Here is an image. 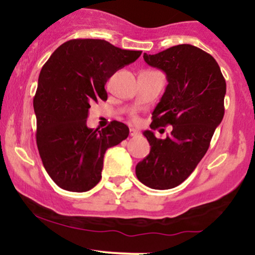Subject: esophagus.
Masks as SVG:
<instances>
[{"label": "esophagus", "instance_id": "esophagus-1", "mask_svg": "<svg viewBox=\"0 0 255 255\" xmlns=\"http://www.w3.org/2000/svg\"><path fill=\"white\" fill-rule=\"evenodd\" d=\"M129 134L130 136H137L140 134V131L136 129V128H130L129 129Z\"/></svg>", "mask_w": 255, "mask_h": 255}]
</instances>
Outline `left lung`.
<instances>
[{
    "mask_svg": "<svg viewBox=\"0 0 255 255\" xmlns=\"http://www.w3.org/2000/svg\"><path fill=\"white\" fill-rule=\"evenodd\" d=\"M151 67L166 74L168 86L152 113L151 129L172 126L170 135H144L150 154L137 163V180L153 189L177 187L197 168L209 150L224 116L227 84L211 55L189 44L171 46L156 55L144 54Z\"/></svg>",
    "mask_w": 255,
    "mask_h": 255,
    "instance_id": "obj_1",
    "label": "left lung"
}]
</instances>
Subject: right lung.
I'll return each mask as SVG.
<instances>
[{
	"instance_id": "right-lung-1",
	"label": "right lung",
	"mask_w": 255,
	"mask_h": 255,
	"mask_svg": "<svg viewBox=\"0 0 255 255\" xmlns=\"http://www.w3.org/2000/svg\"><path fill=\"white\" fill-rule=\"evenodd\" d=\"M140 55L103 39H72L43 66L33 98L37 147L49 176L64 191L93 188L105 151L127 139L129 128L122 122L93 130L86 120L91 103L107 101L108 79Z\"/></svg>"
}]
</instances>
